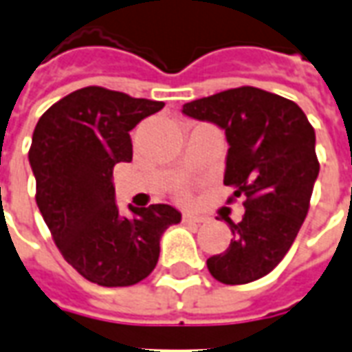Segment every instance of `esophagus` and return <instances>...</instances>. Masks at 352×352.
I'll list each match as a JSON object with an SVG mask.
<instances>
[{"instance_id": "obj_1", "label": "esophagus", "mask_w": 352, "mask_h": 352, "mask_svg": "<svg viewBox=\"0 0 352 352\" xmlns=\"http://www.w3.org/2000/svg\"><path fill=\"white\" fill-rule=\"evenodd\" d=\"M183 221H184V222H188V224H199V222L206 221V217H201V214L184 213V214H183Z\"/></svg>"}]
</instances>
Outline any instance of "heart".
<instances>
[{
	"label": "heart",
	"mask_w": 352,
	"mask_h": 352,
	"mask_svg": "<svg viewBox=\"0 0 352 352\" xmlns=\"http://www.w3.org/2000/svg\"><path fill=\"white\" fill-rule=\"evenodd\" d=\"M183 196H184V194H183Z\"/></svg>",
	"instance_id": "1"
}]
</instances>
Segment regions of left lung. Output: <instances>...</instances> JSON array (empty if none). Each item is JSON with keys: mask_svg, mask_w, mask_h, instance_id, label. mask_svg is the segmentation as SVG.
<instances>
[{"mask_svg": "<svg viewBox=\"0 0 352 352\" xmlns=\"http://www.w3.org/2000/svg\"><path fill=\"white\" fill-rule=\"evenodd\" d=\"M183 113L221 126L228 139V201L243 196L241 222L226 219L234 239L207 258L214 279L245 285L272 272L294 243L318 175L315 130L294 101L239 87L184 103Z\"/></svg>", "mask_w": 352, "mask_h": 352, "instance_id": "1", "label": "left lung"}]
</instances>
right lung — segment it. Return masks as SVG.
Here are the masks:
<instances>
[{"label": "right lung", "mask_w": 352, "mask_h": 352, "mask_svg": "<svg viewBox=\"0 0 352 352\" xmlns=\"http://www.w3.org/2000/svg\"><path fill=\"white\" fill-rule=\"evenodd\" d=\"M164 101L131 98L101 87L67 94L35 126L30 166L35 201L58 251L100 287H130L151 275L160 256V237L181 213L168 204H115L113 169L131 160L130 131Z\"/></svg>", "instance_id": "add662e5"}]
</instances>
